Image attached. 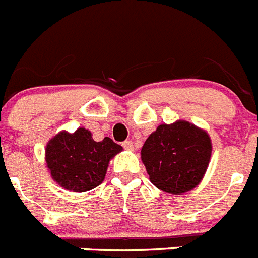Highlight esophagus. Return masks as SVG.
<instances>
[{
    "mask_svg": "<svg viewBox=\"0 0 258 258\" xmlns=\"http://www.w3.org/2000/svg\"><path fill=\"white\" fill-rule=\"evenodd\" d=\"M122 147H124L125 150H127V151H133L134 150L133 142H132V141H125V142L122 143Z\"/></svg>",
    "mask_w": 258,
    "mask_h": 258,
    "instance_id": "34e87169",
    "label": "esophagus"
}]
</instances>
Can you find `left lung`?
<instances>
[{"label":"left lung","mask_w":258,"mask_h":258,"mask_svg":"<svg viewBox=\"0 0 258 258\" xmlns=\"http://www.w3.org/2000/svg\"><path fill=\"white\" fill-rule=\"evenodd\" d=\"M211 154L208 133L183 120L159 125L141 150L151 183L174 195L197 187L206 174Z\"/></svg>","instance_id":"left-lung-1"}]
</instances>
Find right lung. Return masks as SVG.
I'll return each mask as SVG.
<instances>
[{
    "mask_svg": "<svg viewBox=\"0 0 258 258\" xmlns=\"http://www.w3.org/2000/svg\"><path fill=\"white\" fill-rule=\"evenodd\" d=\"M122 147L106 137L101 142L79 127L75 133L60 132L47 142L45 159L52 179L74 192L93 190L103 182L109 160Z\"/></svg>",
    "mask_w": 258,
    "mask_h": 258,
    "instance_id": "add662e5",
    "label": "right lung"
}]
</instances>
